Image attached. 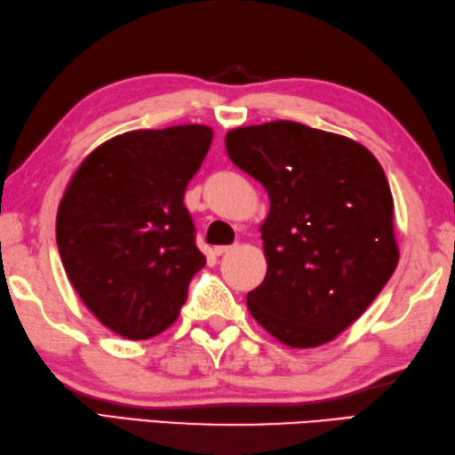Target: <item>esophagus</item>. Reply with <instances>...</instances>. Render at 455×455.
I'll return each mask as SVG.
<instances>
[{
	"label": "esophagus",
	"mask_w": 455,
	"mask_h": 455,
	"mask_svg": "<svg viewBox=\"0 0 455 455\" xmlns=\"http://www.w3.org/2000/svg\"><path fill=\"white\" fill-rule=\"evenodd\" d=\"M231 249H234V247H229V245H221V247H214V255H226V253H229L231 251Z\"/></svg>",
	"instance_id": "obj_1"
}]
</instances>
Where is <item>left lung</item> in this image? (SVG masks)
I'll list each match as a JSON object with an SVG mask.
<instances>
[{"label": "left lung", "instance_id": "8db88e82", "mask_svg": "<svg viewBox=\"0 0 455 455\" xmlns=\"http://www.w3.org/2000/svg\"><path fill=\"white\" fill-rule=\"evenodd\" d=\"M229 159L268 194L267 275L251 316L284 346L328 344L377 299L398 263L383 166L354 139L296 122L231 129Z\"/></svg>", "mask_w": 455, "mask_h": 455}]
</instances>
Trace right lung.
I'll use <instances>...</instances> for the list:
<instances>
[{
    "instance_id": "add662e5",
    "label": "right lung",
    "mask_w": 455,
    "mask_h": 455,
    "mask_svg": "<svg viewBox=\"0 0 455 455\" xmlns=\"http://www.w3.org/2000/svg\"><path fill=\"white\" fill-rule=\"evenodd\" d=\"M212 137L198 124L116 135L78 164L64 190L57 214L64 271L117 336L149 339L172 326L206 265L182 200Z\"/></svg>"
}]
</instances>
